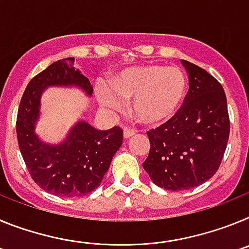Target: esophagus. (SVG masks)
I'll return each mask as SVG.
<instances>
[{"instance_id": "esophagus-1", "label": "esophagus", "mask_w": 249, "mask_h": 249, "mask_svg": "<svg viewBox=\"0 0 249 249\" xmlns=\"http://www.w3.org/2000/svg\"><path fill=\"white\" fill-rule=\"evenodd\" d=\"M135 135H136V129H133V128H126L124 129V132H123V136H124V138H129Z\"/></svg>"}]
</instances>
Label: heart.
I'll use <instances>...</instances> for the list:
<instances>
[{
    "label": "heart",
    "mask_w": 249,
    "mask_h": 249,
    "mask_svg": "<svg viewBox=\"0 0 249 249\" xmlns=\"http://www.w3.org/2000/svg\"><path fill=\"white\" fill-rule=\"evenodd\" d=\"M98 92L101 103L117 109L120 102L132 100L131 113L142 124H157L171 118L186 93V77L179 68L144 65L127 68Z\"/></svg>",
    "instance_id": "heart-1"
}]
</instances>
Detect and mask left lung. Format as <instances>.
<instances>
[{"instance_id": "left-lung-1", "label": "left lung", "mask_w": 249, "mask_h": 249, "mask_svg": "<svg viewBox=\"0 0 249 249\" xmlns=\"http://www.w3.org/2000/svg\"><path fill=\"white\" fill-rule=\"evenodd\" d=\"M190 89L167 122L147 131L149 153L143 168L168 191L190 190L213 177L227 148L230 116L221 83L199 66L182 59Z\"/></svg>"}]
</instances>
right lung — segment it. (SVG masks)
Instances as JSON below:
<instances>
[{
    "label": "right lung",
    "mask_w": 249,
    "mask_h": 249,
    "mask_svg": "<svg viewBox=\"0 0 249 249\" xmlns=\"http://www.w3.org/2000/svg\"><path fill=\"white\" fill-rule=\"evenodd\" d=\"M78 86L91 96L87 77L74 70V58L59 59L28 82L17 112L18 147L31 178L46 192L59 197H81L94 191L122 144L123 129L98 131L80 122L58 146L42 143L35 135L39 97L47 86Z\"/></svg>",
    "instance_id": "1"
}]
</instances>
